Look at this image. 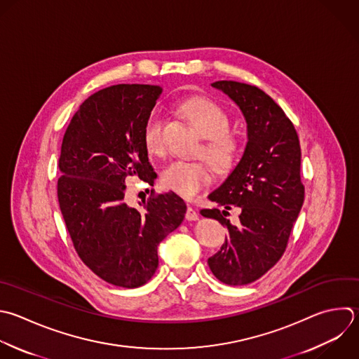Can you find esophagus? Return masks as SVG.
Returning <instances> with one entry per match:
<instances>
[{
  "label": "esophagus",
  "instance_id": "esophagus-1",
  "mask_svg": "<svg viewBox=\"0 0 359 359\" xmlns=\"http://www.w3.org/2000/svg\"><path fill=\"white\" fill-rule=\"evenodd\" d=\"M185 219H187L188 222H195V220L199 219V215H198V212H196L192 206H188L187 213H185Z\"/></svg>",
  "mask_w": 359,
  "mask_h": 359
}]
</instances>
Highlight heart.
I'll return each mask as SVG.
<instances>
[{
	"mask_svg": "<svg viewBox=\"0 0 359 359\" xmlns=\"http://www.w3.org/2000/svg\"><path fill=\"white\" fill-rule=\"evenodd\" d=\"M181 112L196 132L205 137L198 153L217 171L230 170L240 154V140L227 130L229 116L226 111L212 100L194 98L181 105ZM163 125V118L157 111L151 112L144 123L143 140L147 151L151 154L160 156L165 150ZM210 181V168L202 160H172L161 171V184L184 198H194Z\"/></svg>",
	"mask_w": 359,
	"mask_h": 359,
	"instance_id": "obj_1",
	"label": "heart"
}]
</instances>
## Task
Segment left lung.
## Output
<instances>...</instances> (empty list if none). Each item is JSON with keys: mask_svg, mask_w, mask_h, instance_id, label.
<instances>
[{"mask_svg": "<svg viewBox=\"0 0 359 359\" xmlns=\"http://www.w3.org/2000/svg\"><path fill=\"white\" fill-rule=\"evenodd\" d=\"M212 86L240 107L248 142L236 168L208 196L226 210H201L202 216L216 219L229 231L220 251L208 264L220 282L248 285L280 259L302 209L300 144L283 109L258 87L227 80ZM233 205L242 212L236 226L225 219Z\"/></svg>", "mask_w": 359, "mask_h": 359, "instance_id": "obj_1", "label": "left lung"}]
</instances>
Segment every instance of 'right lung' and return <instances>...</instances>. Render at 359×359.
I'll return each mask as SVG.
<instances>
[{
    "instance_id": "add662e5",
    "label": "right lung",
    "mask_w": 359,
    "mask_h": 359,
    "mask_svg": "<svg viewBox=\"0 0 359 359\" xmlns=\"http://www.w3.org/2000/svg\"><path fill=\"white\" fill-rule=\"evenodd\" d=\"M161 88L118 84L88 97L66 129L57 198L73 245L101 279L121 287L147 283L158 266L157 245L184 220L174 192L150 195L140 209L125 202L126 181L153 185L143 130Z\"/></svg>"
}]
</instances>
